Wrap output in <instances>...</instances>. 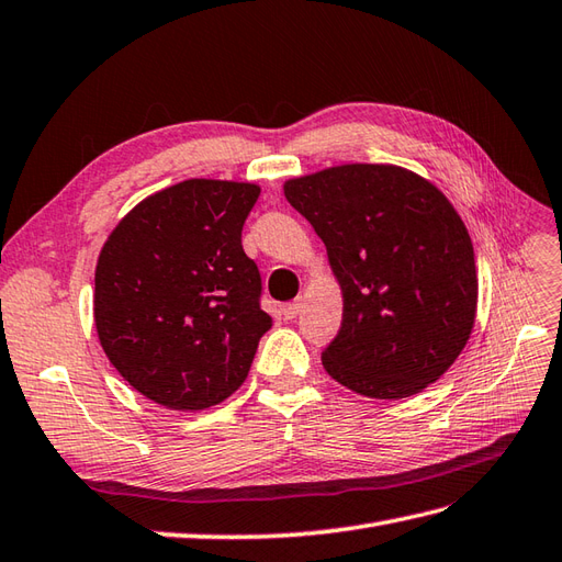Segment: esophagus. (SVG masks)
I'll return each instance as SVG.
<instances>
[{"instance_id": "obj_1", "label": "esophagus", "mask_w": 562, "mask_h": 562, "mask_svg": "<svg viewBox=\"0 0 562 562\" xmlns=\"http://www.w3.org/2000/svg\"><path fill=\"white\" fill-rule=\"evenodd\" d=\"M299 311H302V299H294V302H286V304L282 306V316H284L286 321H292V318L299 316Z\"/></svg>"}]
</instances>
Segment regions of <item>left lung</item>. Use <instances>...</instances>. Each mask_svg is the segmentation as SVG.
<instances>
[{
    "label": "left lung",
    "instance_id": "obj_1",
    "mask_svg": "<svg viewBox=\"0 0 562 562\" xmlns=\"http://www.w3.org/2000/svg\"><path fill=\"white\" fill-rule=\"evenodd\" d=\"M284 195L342 286L325 371L375 400L436 383L472 335L479 294L472 239L446 195L409 169L361 162L290 179Z\"/></svg>",
    "mask_w": 562,
    "mask_h": 562
}]
</instances>
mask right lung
Segmentation results:
<instances>
[{
    "instance_id": "add662e5",
    "label": "right lung",
    "mask_w": 562,
    "mask_h": 562,
    "mask_svg": "<svg viewBox=\"0 0 562 562\" xmlns=\"http://www.w3.org/2000/svg\"><path fill=\"white\" fill-rule=\"evenodd\" d=\"M260 189L187 179L140 201L104 241L93 313L104 355L140 395L195 412L249 375L272 318L241 229Z\"/></svg>"
}]
</instances>
